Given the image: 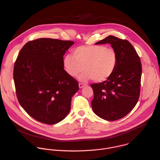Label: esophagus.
<instances>
[{
    "label": "esophagus",
    "mask_w": 160,
    "mask_h": 160,
    "mask_svg": "<svg viewBox=\"0 0 160 160\" xmlns=\"http://www.w3.org/2000/svg\"><path fill=\"white\" fill-rule=\"evenodd\" d=\"M86 86H87L86 84H84V83H79V88H82L85 87Z\"/></svg>",
    "instance_id": "34e87169"
}]
</instances>
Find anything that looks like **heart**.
Returning <instances> with one entry per match:
<instances>
[{"label":"heart","mask_w":160,"mask_h":160,"mask_svg":"<svg viewBox=\"0 0 160 160\" xmlns=\"http://www.w3.org/2000/svg\"><path fill=\"white\" fill-rule=\"evenodd\" d=\"M72 57L68 55L63 59L65 68L69 75L76 77L86 71L81 78L97 82L110 79L117 67L118 55L112 47L102 45L81 46L72 50Z\"/></svg>","instance_id":"obj_1"}]
</instances>
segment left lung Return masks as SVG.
<instances>
[{
  "instance_id": "8db88e82",
  "label": "left lung",
  "mask_w": 160,
  "mask_h": 160,
  "mask_svg": "<svg viewBox=\"0 0 160 160\" xmlns=\"http://www.w3.org/2000/svg\"><path fill=\"white\" fill-rule=\"evenodd\" d=\"M107 43L116 50L118 62L110 79L91 85L94 93L92 108L100 118L115 121L128 114L137 104L140 91L142 65L136 50L128 41L109 36L95 44Z\"/></svg>"
}]
</instances>
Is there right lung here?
I'll return each instance as SVG.
<instances>
[{"instance_id":"right-lung-1","label":"right lung","mask_w":160,"mask_h":160,"mask_svg":"<svg viewBox=\"0 0 160 160\" xmlns=\"http://www.w3.org/2000/svg\"><path fill=\"white\" fill-rule=\"evenodd\" d=\"M71 41L40 38L27 42L15 62L16 94L26 113L39 122L54 124L68 114L78 82L64 69L63 55Z\"/></svg>"}]
</instances>
